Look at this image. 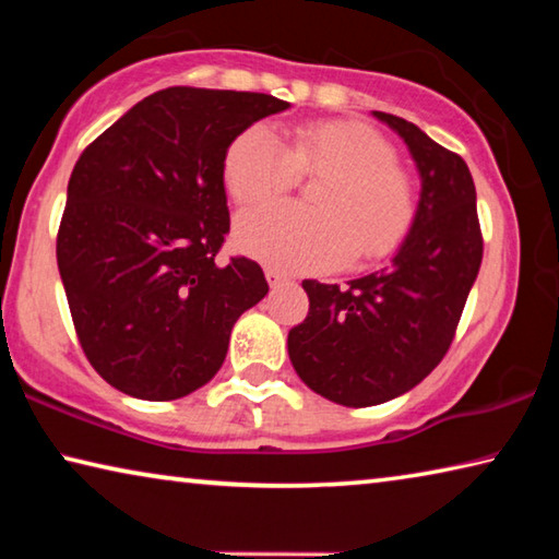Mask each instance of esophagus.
Returning a JSON list of instances; mask_svg holds the SVG:
<instances>
[{"label":"esophagus","mask_w":559,"mask_h":559,"mask_svg":"<svg viewBox=\"0 0 559 559\" xmlns=\"http://www.w3.org/2000/svg\"><path fill=\"white\" fill-rule=\"evenodd\" d=\"M266 281L271 283L273 288H276V286H281V283H286L290 278L283 271H278V269H266Z\"/></svg>","instance_id":"34e87169"}]
</instances>
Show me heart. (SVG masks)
<instances>
[{"label":"heart","instance_id":"b5f03b06","mask_svg":"<svg viewBox=\"0 0 559 559\" xmlns=\"http://www.w3.org/2000/svg\"><path fill=\"white\" fill-rule=\"evenodd\" d=\"M226 192L239 204L266 202L298 185L323 179L313 210L263 204L236 219V243L283 271L320 273L345 261L392 257L416 219L414 182L394 147L362 122L320 120L293 130L288 145L266 126H251L224 153Z\"/></svg>","mask_w":559,"mask_h":559}]
</instances>
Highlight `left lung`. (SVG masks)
Instances as JSON below:
<instances>
[{
  "label": "left lung",
  "mask_w": 559,
  "mask_h": 559,
  "mask_svg": "<svg viewBox=\"0 0 559 559\" xmlns=\"http://www.w3.org/2000/svg\"><path fill=\"white\" fill-rule=\"evenodd\" d=\"M374 116L400 132L419 167L414 226L382 271L345 286L302 281L310 308L288 333L300 380L343 406L390 402L441 362L484 259L476 187L463 157L409 120Z\"/></svg>",
  "instance_id": "left-lung-1"
}]
</instances>
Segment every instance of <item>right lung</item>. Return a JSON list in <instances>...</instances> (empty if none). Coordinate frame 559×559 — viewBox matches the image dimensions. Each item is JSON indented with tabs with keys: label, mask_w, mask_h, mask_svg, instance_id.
Segmentation results:
<instances>
[{
	"label": "right lung",
	"mask_w": 559,
	"mask_h": 559,
	"mask_svg": "<svg viewBox=\"0 0 559 559\" xmlns=\"http://www.w3.org/2000/svg\"><path fill=\"white\" fill-rule=\"evenodd\" d=\"M286 108L266 93L173 86L81 153L56 261L83 353L116 390L150 402L200 390L269 293L257 261L216 263L229 234L222 163L239 132Z\"/></svg>",
	"instance_id": "add662e5"
}]
</instances>
